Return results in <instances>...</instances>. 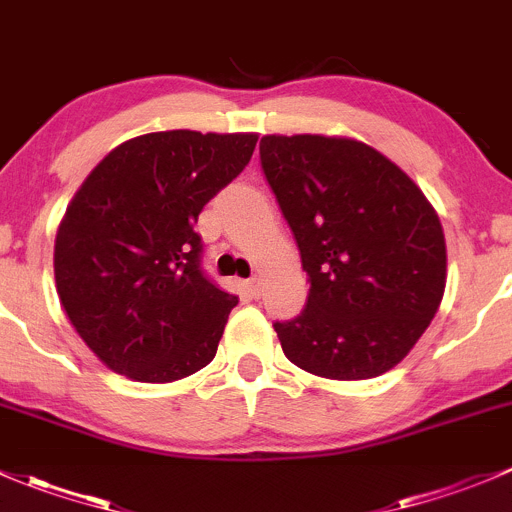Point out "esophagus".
I'll use <instances>...</instances> for the list:
<instances>
[{
  "label": "esophagus",
  "instance_id": "34e87169",
  "mask_svg": "<svg viewBox=\"0 0 512 512\" xmlns=\"http://www.w3.org/2000/svg\"><path fill=\"white\" fill-rule=\"evenodd\" d=\"M247 289H250V294L252 297H260V292H262V282H260V277H250V280H247Z\"/></svg>",
  "mask_w": 512,
  "mask_h": 512
}]
</instances>
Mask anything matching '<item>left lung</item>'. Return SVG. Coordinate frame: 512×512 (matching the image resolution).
I'll return each instance as SVG.
<instances>
[{
  "label": "left lung",
  "instance_id": "8db88e82",
  "mask_svg": "<svg viewBox=\"0 0 512 512\" xmlns=\"http://www.w3.org/2000/svg\"><path fill=\"white\" fill-rule=\"evenodd\" d=\"M260 163L309 282L302 314L272 324L282 352L324 379L394 369L446 289L436 210L399 165L352 138L265 136Z\"/></svg>",
  "mask_w": 512,
  "mask_h": 512
}]
</instances>
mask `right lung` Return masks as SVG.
I'll list each match as a JSON object with an SVG mask.
<instances>
[{
    "label": "right lung",
    "instance_id": "right-lung-1",
    "mask_svg": "<svg viewBox=\"0 0 512 512\" xmlns=\"http://www.w3.org/2000/svg\"><path fill=\"white\" fill-rule=\"evenodd\" d=\"M255 143V133H146L113 148L74 195L56 232V292L108 369L165 384L213 361L237 297L203 272L195 223Z\"/></svg>",
    "mask_w": 512,
    "mask_h": 512
}]
</instances>
